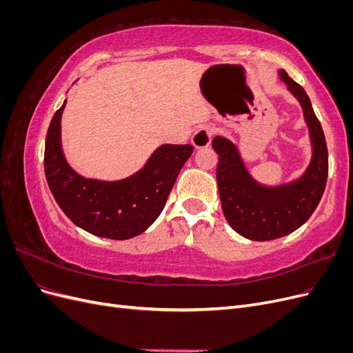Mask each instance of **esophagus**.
Masks as SVG:
<instances>
[{"label": "esophagus", "instance_id": "1", "mask_svg": "<svg viewBox=\"0 0 353 353\" xmlns=\"http://www.w3.org/2000/svg\"><path fill=\"white\" fill-rule=\"evenodd\" d=\"M213 132H215V130H213L212 126H209V125L201 126L193 134V137H191V143H193V145L196 148L208 147V145H210Z\"/></svg>", "mask_w": 353, "mask_h": 353}]
</instances>
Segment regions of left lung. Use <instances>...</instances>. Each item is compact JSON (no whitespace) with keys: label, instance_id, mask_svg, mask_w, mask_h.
Segmentation results:
<instances>
[{"label":"left lung","instance_id":"left-lung-1","mask_svg":"<svg viewBox=\"0 0 353 353\" xmlns=\"http://www.w3.org/2000/svg\"><path fill=\"white\" fill-rule=\"evenodd\" d=\"M279 74L301 103L311 138L312 157L302 176L281 185H263L249 174L236 144L221 135L212 141L219 154L216 181L223 215L234 231L254 241L280 239L302 227L321 200L328 175L325 137L311 100L285 70Z\"/></svg>","mask_w":353,"mask_h":353}]
</instances>
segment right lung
Instances as JSON below:
<instances>
[{
  "mask_svg": "<svg viewBox=\"0 0 353 353\" xmlns=\"http://www.w3.org/2000/svg\"><path fill=\"white\" fill-rule=\"evenodd\" d=\"M65 105L66 100L50 122L44 153L47 183L57 205L74 225L94 236L128 240L144 232L163 210L194 147L160 145L138 172L119 181L85 178L68 163L61 148Z\"/></svg>",
  "mask_w": 353,
  "mask_h": 353,
  "instance_id": "add662e5",
  "label": "right lung"
}]
</instances>
